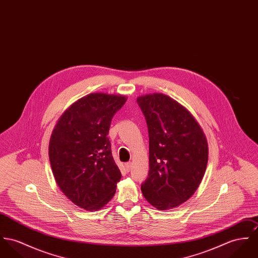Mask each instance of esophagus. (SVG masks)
<instances>
[{
	"instance_id": "34e87169",
	"label": "esophagus",
	"mask_w": 258,
	"mask_h": 258,
	"mask_svg": "<svg viewBox=\"0 0 258 258\" xmlns=\"http://www.w3.org/2000/svg\"><path fill=\"white\" fill-rule=\"evenodd\" d=\"M132 162H127V163H125L124 164V167H125V170L127 171V172H130L131 171V169H132Z\"/></svg>"
}]
</instances>
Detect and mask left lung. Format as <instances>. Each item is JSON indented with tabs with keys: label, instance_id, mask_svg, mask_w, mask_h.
<instances>
[{
	"label": "left lung",
	"instance_id": "8db88e82",
	"mask_svg": "<svg viewBox=\"0 0 258 258\" xmlns=\"http://www.w3.org/2000/svg\"><path fill=\"white\" fill-rule=\"evenodd\" d=\"M149 135V173L141 184L159 210L177 207L198 189L208 161V144L198 120L176 100L153 93L138 97Z\"/></svg>",
	"mask_w": 258,
	"mask_h": 258
}]
</instances>
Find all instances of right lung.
I'll use <instances>...</instances> for the list:
<instances>
[{"label":"right lung","instance_id":"obj_1","mask_svg":"<svg viewBox=\"0 0 258 258\" xmlns=\"http://www.w3.org/2000/svg\"><path fill=\"white\" fill-rule=\"evenodd\" d=\"M126 97L91 93L60 116L49 143V159L59 189L76 205L99 210L116 192L121 174L107 138Z\"/></svg>","mask_w":258,"mask_h":258}]
</instances>
